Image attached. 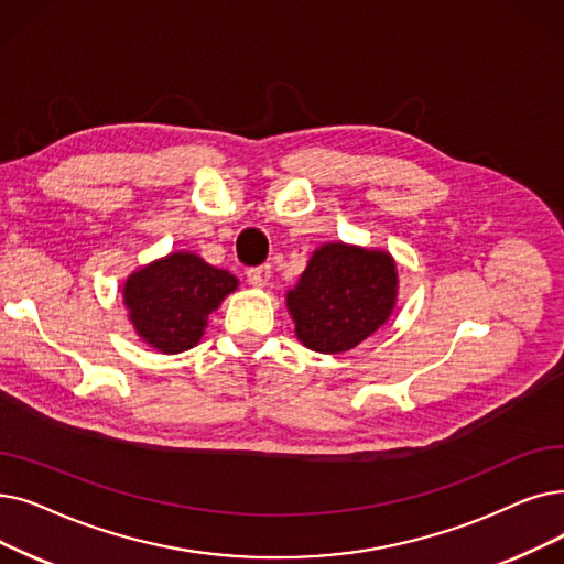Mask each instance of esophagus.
<instances>
[{
  "label": "esophagus",
  "mask_w": 564,
  "mask_h": 564,
  "mask_svg": "<svg viewBox=\"0 0 564 564\" xmlns=\"http://www.w3.org/2000/svg\"><path fill=\"white\" fill-rule=\"evenodd\" d=\"M269 279H272V267H269V264L251 267L249 272H247V281H249L253 288H267V285H269Z\"/></svg>",
  "instance_id": "obj_1"
}]
</instances>
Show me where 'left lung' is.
I'll return each instance as SVG.
<instances>
[{
  "mask_svg": "<svg viewBox=\"0 0 564 564\" xmlns=\"http://www.w3.org/2000/svg\"><path fill=\"white\" fill-rule=\"evenodd\" d=\"M399 300L397 260L384 249L327 241L317 247L285 308L308 350L338 355L373 336Z\"/></svg>",
  "mask_w": 564,
  "mask_h": 564,
  "instance_id": "left-lung-1",
  "label": "left lung"
}]
</instances>
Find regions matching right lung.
Returning a JSON list of instances; mask_svg holds the SVG:
<instances>
[{
    "instance_id": "1",
    "label": "right lung",
    "mask_w": 564,
    "mask_h": 564,
    "mask_svg": "<svg viewBox=\"0 0 564 564\" xmlns=\"http://www.w3.org/2000/svg\"><path fill=\"white\" fill-rule=\"evenodd\" d=\"M237 285L228 269H218L193 251H175L131 272L121 285V300L147 346L177 355L198 346L209 315Z\"/></svg>"
}]
</instances>
